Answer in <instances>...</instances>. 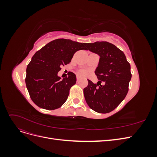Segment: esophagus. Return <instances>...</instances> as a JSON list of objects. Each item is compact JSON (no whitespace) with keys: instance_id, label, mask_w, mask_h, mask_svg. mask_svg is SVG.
I'll return each instance as SVG.
<instances>
[{"instance_id":"1","label":"esophagus","mask_w":157,"mask_h":157,"mask_svg":"<svg viewBox=\"0 0 157 157\" xmlns=\"http://www.w3.org/2000/svg\"><path fill=\"white\" fill-rule=\"evenodd\" d=\"M77 82H78L79 80H80V77H79V76H77Z\"/></svg>"}]
</instances>
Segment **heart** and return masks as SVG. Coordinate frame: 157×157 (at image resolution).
<instances>
[{
	"label": "heart",
	"instance_id": "obj_1",
	"mask_svg": "<svg viewBox=\"0 0 157 157\" xmlns=\"http://www.w3.org/2000/svg\"><path fill=\"white\" fill-rule=\"evenodd\" d=\"M77 73L80 76H86L88 74V72L86 70H84V69H79Z\"/></svg>",
	"mask_w": 157,
	"mask_h": 157
}]
</instances>
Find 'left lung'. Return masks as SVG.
Here are the masks:
<instances>
[{"mask_svg": "<svg viewBox=\"0 0 157 157\" xmlns=\"http://www.w3.org/2000/svg\"><path fill=\"white\" fill-rule=\"evenodd\" d=\"M89 50L100 57L95 71L99 81L93 83L88 80L84 95L88 106L99 113L113 111L123 101L128 92L132 78L130 65L122 50L108 42L86 43ZM103 82L104 84L101 83Z\"/></svg>", "mask_w": 157, "mask_h": 157, "instance_id": "1", "label": "left lung"}]
</instances>
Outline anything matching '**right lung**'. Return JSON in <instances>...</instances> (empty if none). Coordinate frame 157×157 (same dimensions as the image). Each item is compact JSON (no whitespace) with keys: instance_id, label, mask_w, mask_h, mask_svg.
<instances>
[{"instance_id":"add662e5","label":"right lung","mask_w":157,"mask_h":157,"mask_svg":"<svg viewBox=\"0 0 157 157\" xmlns=\"http://www.w3.org/2000/svg\"><path fill=\"white\" fill-rule=\"evenodd\" d=\"M80 50H86L85 43L58 39L50 42L33 56L26 69L25 83L32 101L37 106L54 110L66 101L77 78L75 74L69 72L68 77L61 80L58 73Z\"/></svg>"}]
</instances>
